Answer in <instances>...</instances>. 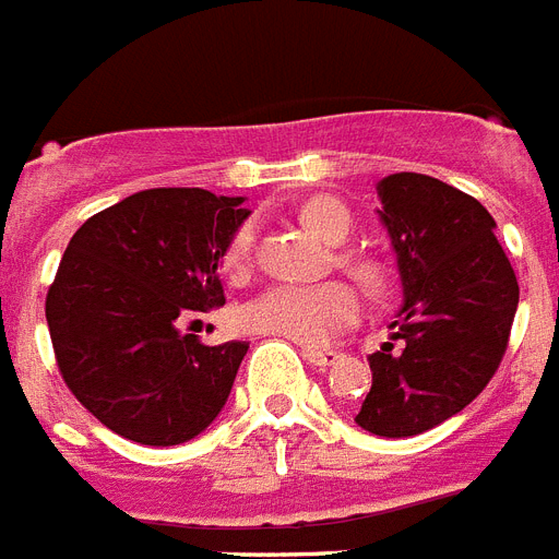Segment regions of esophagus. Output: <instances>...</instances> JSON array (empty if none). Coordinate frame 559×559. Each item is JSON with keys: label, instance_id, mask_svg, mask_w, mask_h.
Returning a JSON list of instances; mask_svg holds the SVG:
<instances>
[{"label": "esophagus", "instance_id": "1", "mask_svg": "<svg viewBox=\"0 0 559 559\" xmlns=\"http://www.w3.org/2000/svg\"><path fill=\"white\" fill-rule=\"evenodd\" d=\"M302 357H306L311 366H317V369H325V366H332V364H337V360H341V352L311 349V346H306V349H302Z\"/></svg>", "mask_w": 559, "mask_h": 559}]
</instances>
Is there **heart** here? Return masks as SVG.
I'll list each match as a JSON object with an SVG mask.
<instances>
[{
	"label": "heart",
	"mask_w": 559,
	"mask_h": 559,
	"mask_svg": "<svg viewBox=\"0 0 559 559\" xmlns=\"http://www.w3.org/2000/svg\"><path fill=\"white\" fill-rule=\"evenodd\" d=\"M302 222L308 230H314L323 242L343 245L352 234L349 210L337 199L317 195L302 204ZM253 248V225H242L234 234L225 253V267L230 274H239ZM360 302L349 285L323 283V285H271L257 294L242 308V323L251 332L274 334L285 341L306 343V346H323L334 334L355 323Z\"/></svg>",
	"instance_id": "heart-1"
}]
</instances>
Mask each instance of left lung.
<instances>
[{
	"label": "left lung",
	"mask_w": 559,
	"mask_h": 559,
	"mask_svg": "<svg viewBox=\"0 0 559 559\" xmlns=\"http://www.w3.org/2000/svg\"><path fill=\"white\" fill-rule=\"evenodd\" d=\"M374 190L404 300L392 343L369 355L372 390L355 421L372 436L406 439L462 413L488 386L520 285L493 236L497 222L473 195L418 173L386 176Z\"/></svg>",
	"instance_id": "obj_1"
}]
</instances>
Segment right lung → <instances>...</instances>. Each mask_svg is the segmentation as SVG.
<instances>
[{"label":"right lung","instance_id":"add662e5","mask_svg":"<svg viewBox=\"0 0 559 559\" xmlns=\"http://www.w3.org/2000/svg\"><path fill=\"white\" fill-rule=\"evenodd\" d=\"M242 202L141 190L71 236L46 300L53 355L74 399L123 439L173 448L222 413L248 343L204 346L181 323L225 302L218 267L251 216Z\"/></svg>","mask_w":559,"mask_h":559}]
</instances>
